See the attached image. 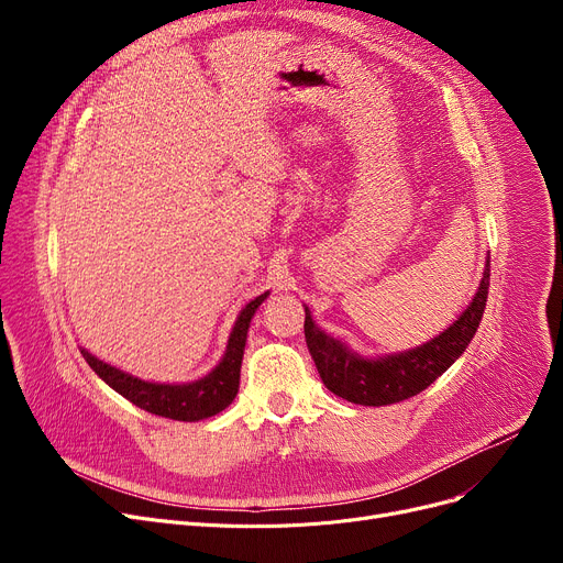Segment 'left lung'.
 I'll return each instance as SVG.
<instances>
[{
  "label": "left lung",
  "instance_id": "8db88e82",
  "mask_svg": "<svg viewBox=\"0 0 563 563\" xmlns=\"http://www.w3.org/2000/svg\"><path fill=\"white\" fill-rule=\"evenodd\" d=\"M490 285V257H486L484 276L467 308L440 335L429 342L386 356H361L346 342L321 331L308 306L306 310V342L317 372L333 395L361 406H388L416 397L431 383L445 374L475 338L484 317Z\"/></svg>",
  "mask_w": 563,
  "mask_h": 563
}]
</instances>
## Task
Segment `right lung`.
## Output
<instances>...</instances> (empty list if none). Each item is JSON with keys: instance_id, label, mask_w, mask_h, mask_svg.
<instances>
[{"instance_id": "right-lung-1", "label": "right lung", "mask_w": 563, "mask_h": 563, "mask_svg": "<svg viewBox=\"0 0 563 563\" xmlns=\"http://www.w3.org/2000/svg\"><path fill=\"white\" fill-rule=\"evenodd\" d=\"M269 297V291L260 294L236 317L234 327L228 338V346L219 365L207 372L205 376L189 380V383H157V380H143L139 376H132L123 369H118L100 358H96L91 351L79 346L84 361L88 363L109 388H113L118 395L130 399L134 406L153 412V416H162L177 422H198L217 416V412L225 410L240 390V372H242V358L251 319L255 310L262 306V301Z\"/></svg>"}]
</instances>
